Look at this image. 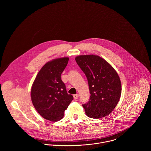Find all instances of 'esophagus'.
I'll return each mask as SVG.
<instances>
[{
    "instance_id": "1",
    "label": "esophagus",
    "mask_w": 151,
    "mask_h": 151,
    "mask_svg": "<svg viewBox=\"0 0 151 151\" xmlns=\"http://www.w3.org/2000/svg\"><path fill=\"white\" fill-rule=\"evenodd\" d=\"M78 94H76V95H73V97H74V98L75 99H78Z\"/></svg>"
}]
</instances>
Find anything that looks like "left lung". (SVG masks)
<instances>
[{"label": "left lung", "instance_id": "1", "mask_svg": "<svg viewBox=\"0 0 151 151\" xmlns=\"http://www.w3.org/2000/svg\"><path fill=\"white\" fill-rule=\"evenodd\" d=\"M75 59L88 82L90 99L83 105L86 115L94 119L108 116L117 105L122 93V84L117 73L98 55H80Z\"/></svg>", "mask_w": 151, "mask_h": 151}]
</instances>
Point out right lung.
<instances>
[{
    "instance_id": "obj_1",
    "label": "right lung",
    "mask_w": 151,
    "mask_h": 151,
    "mask_svg": "<svg viewBox=\"0 0 151 151\" xmlns=\"http://www.w3.org/2000/svg\"><path fill=\"white\" fill-rule=\"evenodd\" d=\"M68 59L67 57L60 58L47 62L38 72L31 87V98L34 108L49 121L60 120L73 99L61 80Z\"/></svg>"
}]
</instances>
